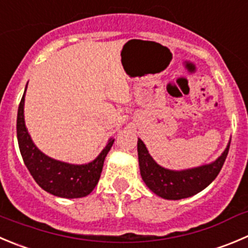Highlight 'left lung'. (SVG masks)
<instances>
[{
  "mask_svg": "<svg viewBox=\"0 0 248 248\" xmlns=\"http://www.w3.org/2000/svg\"><path fill=\"white\" fill-rule=\"evenodd\" d=\"M230 142L220 157L214 162L186 170H170L153 161L145 143L139 139V166L142 180L152 192L166 200L191 197L206 188L218 176L228 155Z\"/></svg>",
  "mask_w": 248,
  "mask_h": 248,
  "instance_id": "left-lung-1",
  "label": "left lung"
}]
</instances>
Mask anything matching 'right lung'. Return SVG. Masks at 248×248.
Instances as JSON below:
<instances>
[{
	"mask_svg": "<svg viewBox=\"0 0 248 248\" xmlns=\"http://www.w3.org/2000/svg\"><path fill=\"white\" fill-rule=\"evenodd\" d=\"M28 85V84H27ZM27 91V87H25ZM24 95L18 107L16 138L23 161L37 185L47 192L63 199H80L87 196L95 188L102 173L103 162L112 147L114 139H109L107 146L96 159L87 164H69L56 161L44 155L32 142L24 123Z\"/></svg>",
	"mask_w": 248,
	"mask_h": 248,
	"instance_id": "1",
	"label": "right lung"
}]
</instances>
